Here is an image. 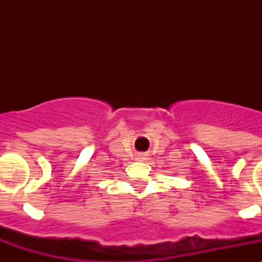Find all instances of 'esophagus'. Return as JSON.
<instances>
[{
	"label": "esophagus",
	"instance_id": "34e87169",
	"mask_svg": "<svg viewBox=\"0 0 262 262\" xmlns=\"http://www.w3.org/2000/svg\"><path fill=\"white\" fill-rule=\"evenodd\" d=\"M136 160H138V161H145V160H148V157H147V155H138V156H136Z\"/></svg>",
	"mask_w": 262,
	"mask_h": 262
}]
</instances>
